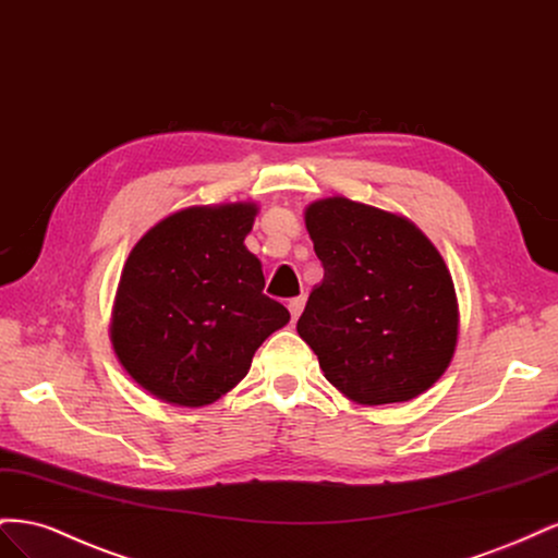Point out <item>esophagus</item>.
<instances>
[{"mask_svg": "<svg viewBox=\"0 0 558 558\" xmlns=\"http://www.w3.org/2000/svg\"><path fill=\"white\" fill-rule=\"evenodd\" d=\"M305 295H300V298H293V300H289V312H291V318L293 320H298V316L302 314V310H305Z\"/></svg>", "mask_w": 558, "mask_h": 558, "instance_id": "obj_1", "label": "esophagus"}]
</instances>
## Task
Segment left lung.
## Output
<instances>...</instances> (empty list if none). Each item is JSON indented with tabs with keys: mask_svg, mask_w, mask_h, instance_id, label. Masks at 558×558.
Listing matches in <instances>:
<instances>
[{
	"mask_svg": "<svg viewBox=\"0 0 558 558\" xmlns=\"http://www.w3.org/2000/svg\"><path fill=\"white\" fill-rule=\"evenodd\" d=\"M305 223L324 279L298 335L326 379L359 404L428 391L459 337V302L440 251L404 216L340 195L312 202Z\"/></svg>",
	"mask_w": 558,
	"mask_h": 558,
	"instance_id": "1",
	"label": "left lung"
}]
</instances>
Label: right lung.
I'll use <instances>...</instances> for the list:
<instances>
[{"mask_svg":"<svg viewBox=\"0 0 558 558\" xmlns=\"http://www.w3.org/2000/svg\"><path fill=\"white\" fill-rule=\"evenodd\" d=\"M256 214L253 202L181 209L130 251L109 332L118 361L150 396L179 408L211 404L289 324L244 246Z\"/></svg>","mask_w":558,"mask_h":558,"instance_id":"1","label":"right lung"}]
</instances>
